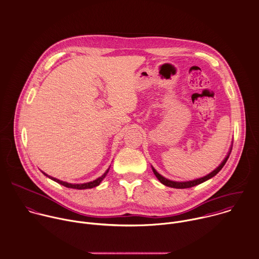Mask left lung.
<instances>
[{"label": "left lung", "mask_w": 259, "mask_h": 259, "mask_svg": "<svg viewBox=\"0 0 259 259\" xmlns=\"http://www.w3.org/2000/svg\"><path fill=\"white\" fill-rule=\"evenodd\" d=\"M229 155H230V153L227 155V157L223 160V162H222L214 171H212L211 174H209L208 176H206V177H204V178H201V179H198V180H195V181H191V182H185V183L172 182V181H169V180L163 178L162 176H160L154 168H152V170H153L155 177L158 179V181H159L161 184H163L164 186L170 187V188H175V189H188V188H192V187H195V186H197V185H200V184H202V183L208 181L209 179L215 177V176L222 169V167L225 165L226 161H227L228 158H229Z\"/></svg>", "instance_id": "obj_1"}]
</instances>
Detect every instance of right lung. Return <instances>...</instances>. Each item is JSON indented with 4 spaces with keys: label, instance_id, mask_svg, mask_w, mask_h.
I'll use <instances>...</instances> for the list:
<instances>
[{
    "label": "right lung",
    "instance_id": "obj_1",
    "mask_svg": "<svg viewBox=\"0 0 259 259\" xmlns=\"http://www.w3.org/2000/svg\"><path fill=\"white\" fill-rule=\"evenodd\" d=\"M108 171H109V169H107V171H106L101 178H99V179H97V180H95V181H93V182H90V183H87V184H78V185H71V184H68V183H64V182H62V181H59V180L54 179V178H52V177H49V176H47V175L44 174V172H43V174H44L46 177H48L49 179H51L52 181H54V182H56V183H58V184H60V185L66 187V188L76 189V190H84V189H92V188H95V187L99 186V185L101 184V182L104 180V178L107 176Z\"/></svg>",
    "mask_w": 259,
    "mask_h": 259
}]
</instances>
